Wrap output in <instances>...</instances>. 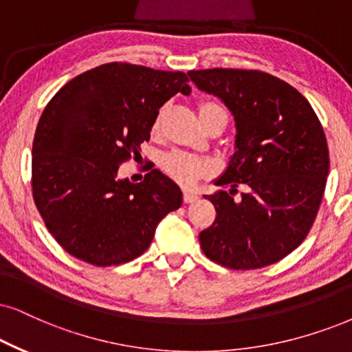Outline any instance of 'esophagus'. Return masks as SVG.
<instances>
[{"mask_svg": "<svg viewBox=\"0 0 352 352\" xmlns=\"http://www.w3.org/2000/svg\"><path fill=\"white\" fill-rule=\"evenodd\" d=\"M198 193H195V191H190V190H185L184 191V201L185 203H195L198 201Z\"/></svg>", "mask_w": 352, "mask_h": 352, "instance_id": "obj_1", "label": "esophagus"}]
</instances>
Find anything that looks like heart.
<instances>
[{
    "label": "heart",
    "instance_id": "obj_1",
    "mask_svg": "<svg viewBox=\"0 0 352 352\" xmlns=\"http://www.w3.org/2000/svg\"><path fill=\"white\" fill-rule=\"evenodd\" d=\"M198 112H199V118L206 117V115L217 113V115H222V117L228 120V115H226L224 109H222L221 105L214 104V102H201V104L198 105ZM161 117L162 113L159 112L153 124L154 131L157 130L159 124H161ZM161 164H162L164 172L180 185L195 184V182L203 179L204 175H208V173L211 172V164L208 161L198 157V155L182 153V151H172V153L166 154L162 157Z\"/></svg>",
    "mask_w": 352,
    "mask_h": 352
}]
</instances>
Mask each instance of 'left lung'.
<instances>
[{
	"label": "left lung",
	"mask_w": 352,
	"mask_h": 352,
	"mask_svg": "<svg viewBox=\"0 0 352 352\" xmlns=\"http://www.w3.org/2000/svg\"><path fill=\"white\" fill-rule=\"evenodd\" d=\"M188 76L235 120V153L204 197L216 219L199 234L204 255L230 270L283 260L304 242L322 203L330 155L322 123L291 84L256 69H199ZM246 190L239 199L236 188Z\"/></svg>",
	"instance_id": "8db88e82"
}]
</instances>
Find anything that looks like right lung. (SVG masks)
<instances>
[{
  "mask_svg": "<svg viewBox=\"0 0 352 352\" xmlns=\"http://www.w3.org/2000/svg\"><path fill=\"white\" fill-rule=\"evenodd\" d=\"M182 71L107 63L66 82L38 120L32 146L35 206L69 255L96 266L135 260L148 250L182 191L161 170L118 180V167L149 140L159 109L191 87Z\"/></svg>",
  "mask_w": 352,
  "mask_h": 352,
  "instance_id": "1",
  "label": "right lung"
}]
</instances>
